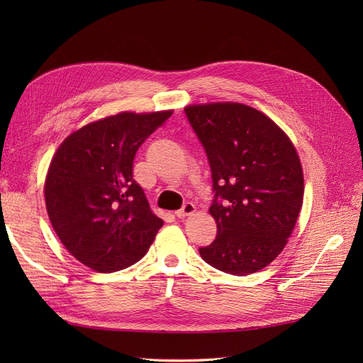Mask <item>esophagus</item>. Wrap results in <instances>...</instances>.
<instances>
[{
	"instance_id": "esophagus-1",
	"label": "esophagus",
	"mask_w": 363,
	"mask_h": 363,
	"mask_svg": "<svg viewBox=\"0 0 363 363\" xmlns=\"http://www.w3.org/2000/svg\"><path fill=\"white\" fill-rule=\"evenodd\" d=\"M195 204L194 203H184L183 204V207L180 208V211H177V212H175V216H177V218H184V216H189V215H192L194 212H195Z\"/></svg>"
}]
</instances>
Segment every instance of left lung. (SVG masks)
<instances>
[{"label":"left lung","mask_w":363,"mask_h":363,"mask_svg":"<svg viewBox=\"0 0 363 363\" xmlns=\"http://www.w3.org/2000/svg\"><path fill=\"white\" fill-rule=\"evenodd\" d=\"M184 113L204 147L215 192L208 211L218 235L200 255L219 271L248 276L280 255L295 227L304 194L298 155L284 131L250 106L195 104Z\"/></svg>","instance_id":"obj_1"}]
</instances>
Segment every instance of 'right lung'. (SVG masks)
<instances>
[{"label":"right lung","instance_id":"add662e5","mask_svg":"<svg viewBox=\"0 0 363 363\" xmlns=\"http://www.w3.org/2000/svg\"><path fill=\"white\" fill-rule=\"evenodd\" d=\"M171 111L123 112L87 124L63 140L45 180L51 225L71 255L98 272L145 256L163 221L133 180L136 151Z\"/></svg>","mask_w":363,"mask_h":363}]
</instances>
